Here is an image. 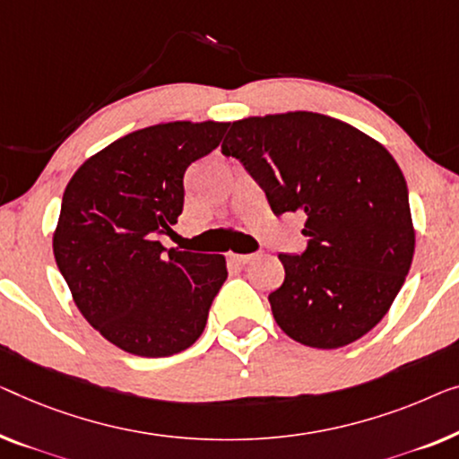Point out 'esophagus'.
<instances>
[{"label": "esophagus", "mask_w": 459, "mask_h": 459, "mask_svg": "<svg viewBox=\"0 0 459 459\" xmlns=\"http://www.w3.org/2000/svg\"><path fill=\"white\" fill-rule=\"evenodd\" d=\"M252 258H255V255H231V261H236V263H240V264L250 263Z\"/></svg>", "instance_id": "1"}]
</instances>
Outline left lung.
Listing matches in <instances>:
<instances>
[{
	"label": "left lung",
	"instance_id": "obj_1",
	"mask_svg": "<svg viewBox=\"0 0 459 459\" xmlns=\"http://www.w3.org/2000/svg\"><path fill=\"white\" fill-rule=\"evenodd\" d=\"M223 155L240 159L271 211H304L302 255H279L269 294L285 335L333 350L367 335L394 304L414 256L408 186L391 152L342 119L315 111L231 122Z\"/></svg>",
	"mask_w": 459,
	"mask_h": 459
}]
</instances>
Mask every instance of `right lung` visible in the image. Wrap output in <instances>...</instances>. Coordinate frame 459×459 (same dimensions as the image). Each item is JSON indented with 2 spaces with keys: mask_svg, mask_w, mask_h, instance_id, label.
I'll use <instances>...</instances> for the list:
<instances>
[{
  "mask_svg": "<svg viewBox=\"0 0 459 459\" xmlns=\"http://www.w3.org/2000/svg\"><path fill=\"white\" fill-rule=\"evenodd\" d=\"M228 122H168L86 159L65 186L53 255L78 310L105 340L143 358L190 348L228 279L223 255L159 242L184 207V171L219 147Z\"/></svg>",
  "mask_w": 459,
  "mask_h": 459,
  "instance_id": "obj_1",
  "label": "right lung"
}]
</instances>
